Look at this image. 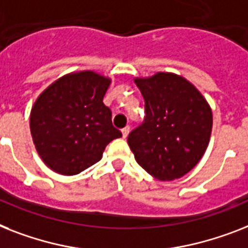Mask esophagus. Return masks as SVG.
<instances>
[{
	"label": "esophagus",
	"instance_id": "34e87169",
	"mask_svg": "<svg viewBox=\"0 0 248 248\" xmlns=\"http://www.w3.org/2000/svg\"><path fill=\"white\" fill-rule=\"evenodd\" d=\"M121 132H122V136H124V139H126L128 136V134H130V127H128V126H126L124 128H122V131H121Z\"/></svg>",
	"mask_w": 248,
	"mask_h": 248
}]
</instances>
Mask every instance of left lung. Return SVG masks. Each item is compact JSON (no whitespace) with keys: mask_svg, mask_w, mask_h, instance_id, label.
Masks as SVG:
<instances>
[{"mask_svg":"<svg viewBox=\"0 0 248 248\" xmlns=\"http://www.w3.org/2000/svg\"><path fill=\"white\" fill-rule=\"evenodd\" d=\"M145 100V121L127 142L135 159L160 181L181 178L204 155L213 127L211 108L183 76L156 72L135 78Z\"/></svg>","mask_w":248,"mask_h":248,"instance_id":"left-lung-1","label":"left lung"}]
</instances>
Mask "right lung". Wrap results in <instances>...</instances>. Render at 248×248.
Returning a JSON list of instances; mask_svg holds the SVG:
<instances>
[{
  "label": "right lung",
  "instance_id": "1",
  "mask_svg": "<svg viewBox=\"0 0 248 248\" xmlns=\"http://www.w3.org/2000/svg\"><path fill=\"white\" fill-rule=\"evenodd\" d=\"M110 81L86 70L63 75L40 93L30 112V132L48 168L63 176L78 174L122 136L103 103Z\"/></svg>",
  "mask_w": 248,
  "mask_h": 248
}]
</instances>
